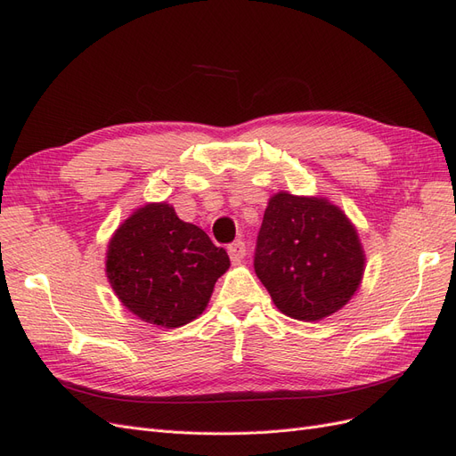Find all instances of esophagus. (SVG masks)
<instances>
[{
  "label": "esophagus",
  "mask_w": 456,
  "mask_h": 456,
  "mask_svg": "<svg viewBox=\"0 0 456 456\" xmlns=\"http://www.w3.org/2000/svg\"><path fill=\"white\" fill-rule=\"evenodd\" d=\"M228 255H230L233 265H240V262H241V260L245 258V255H247L245 243H243L241 240H238V241H233L232 245H228Z\"/></svg>",
  "instance_id": "obj_1"
}]
</instances>
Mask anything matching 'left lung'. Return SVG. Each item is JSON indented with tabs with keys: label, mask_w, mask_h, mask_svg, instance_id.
<instances>
[{
	"label": "left lung",
	"mask_w": 456,
	"mask_h": 456,
	"mask_svg": "<svg viewBox=\"0 0 456 456\" xmlns=\"http://www.w3.org/2000/svg\"><path fill=\"white\" fill-rule=\"evenodd\" d=\"M365 255L355 228L323 198L280 191L256 238L255 272L273 305L298 322H320L354 297Z\"/></svg>",
	"instance_id": "1"
}]
</instances>
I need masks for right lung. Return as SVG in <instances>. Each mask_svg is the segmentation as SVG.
<instances>
[{
	"mask_svg": "<svg viewBox=\"0 0 456 456\" xmlns=\"http://www.w3.org/2000/svg\"><path fill=\"white\" fill-rule=\"evenodd\" d=\"M228 266L223 247L178 218L169 203L136 209L116 230L106 253V275L121 305L142 322L167 329L196 320Z\"/></svg>",
	"mask_w": 456,
	"mask_h": 456,
	"instance_id": "right-lung-1",
	"label": "right lung"
}]
</instances>
